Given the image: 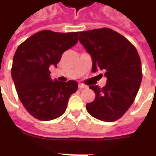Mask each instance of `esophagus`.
Listing matches in <instances>:
<instances>
[{
  "label": "esophagus",
  "mask_w": 156,
  "mask_h": 156,
  "mask_svg": "<svg viewBox=\"0 0 156 156\" xmlns=\"http://www.w3.org/2000/svg\"><path fill=\"white\" fill-rule=\"evenodd\" d=\"M78 87H79V89H80V90H81V89H84V88H86V87H87V86H86V85H84V84H82V83H79Z\"/></svg>",
  "instance_id": "34e87169"
}]
</instances>
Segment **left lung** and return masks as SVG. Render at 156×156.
Segmentation results:
<instances>
[{
	"instance_id": "1",
	"label": "left lung",
	"mask_w": 156,
	"mask_h": 156,
	"mask_svg": "<svg viewBox=\"0 0 156 156\" xmlns=\"http://www.w3.org/2000/svg\"><path fill=\"white\" fill-rule=\"evenodd\" d=\"M79 34L80 42L92 57V71L104 70L107 77L102 88L88 84L95 98L86 108L98 120L115 122L133 104L140 88L142 71L138 52L129 40L108 27Z\"/></svg>"
}]
</instances>
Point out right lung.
<instances>
[{
    "mask_svg": "<svg viewBox=\"0 0 156 156\" xmlns=\"http://www.w3.org/2000/svg\"><path fill=\"white\" fill-rule=\"evenodd\" d=\"M79 32L58 33L42 30L18 46L11 75L18 97L24 108L40 121L62 115L69 97L75 93V81H52L49 67H56L64 52L78 41Z\"/></svg>",
    "mask_w": 156,
    "mask_h": 156,
    "instance_id": "obj_1",
    "label": "right lung"
}]
</instances>
